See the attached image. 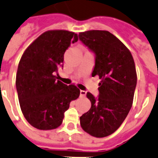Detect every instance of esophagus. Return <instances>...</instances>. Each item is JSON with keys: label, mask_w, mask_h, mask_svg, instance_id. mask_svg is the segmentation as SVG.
<instances>
[{"label": "esophagus", "mask_w": 158, "mask_h": 158, "mask_svg": "<svg viewBox=\"0 0 158 158\" xmlns=\"http://www.w3.org/2000/svg\"><path fill=\"white\" fill-rule=\"evenodd\" d=\"M86 91H83V90H81L80 91V96L81 97H85V95H86Z\"/></svg>", "instance_id": "esophagus-1"}]
</instances>
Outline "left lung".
<instances>
[{
  "mask_svg": "<svg viewBox=\"0 0 158 158\" xmlns=\"http://www.w3.org/2000/svg\"><path fill=\"white\" fill-rule=\"evenodd\" d=\"M79 39L95 54L92 77L98 76V98L87 93L91 107L80 117L81 128L94 137H105L118 130L133 105L136 71L128 48L105 30L79 33Z\"/></svg>",
  "mask_w": 158,
  "mask_h": 158,
  "instance_id": "left-lung-1",
  "label": "left lung"
}]
</instances>
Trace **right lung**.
Here are the masks:
<instances>
[{
  "label": "right lung",
  "instance_id": "1",
  "mask_svg": "<svg viewBox=\"0 0 158 158\" xmlns=\"http://www.w3.org/2000/svg\"><path fill=\"white\" fill-rule=\"evenodd\" d=\"M77 34L67 30L45 31L28 46L19 61L16 88L25 119L41 130L56 129L71 101L80 95L75 85L67 86L57 80L64 67V56Z\"/></svg>",
  "mask_w": 158,
  "mask_h": 158
}]
</instances>
